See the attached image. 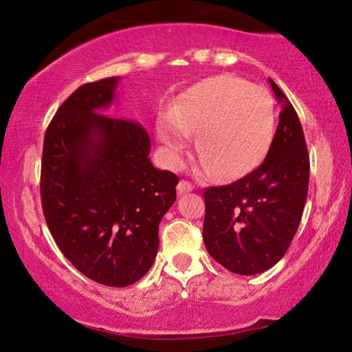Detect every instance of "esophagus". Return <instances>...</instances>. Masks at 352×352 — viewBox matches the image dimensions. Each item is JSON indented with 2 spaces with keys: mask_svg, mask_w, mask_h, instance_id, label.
I'll return each instance as SVG.
<instances>
[{
  "mask_svg": "<svg viewBox=\"0 0 352 352\" xmlns=\"http://www.w3.org/2000/svg\"><path fill=\"white\" fill-rule=\"evenodd\" d=\"M189 190H192V184L188 183L186 180H180V183L177 184V192L178 194H186Z\"/></svg>",
  "mask_w": 352,
  "mask_h": 352,
  "instance_id": "obj_1",
  "label": "esophagus"
}]
</instances>
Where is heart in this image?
Instances as JSON below:
<instances>
[{"instance_id":"1","label":"heart","mask_w":352,"mask_h":352,"mask_svg":"<svg viewBox=\"0 0 352 352\" xmlns=\"http://www.w3.org/2000/svg\"><path fill=\"white\" fill-rule=\"evenodd\" d=\"M275 104L270 93L230 74L206 77L188 88L158 118L157 133L166 162L183 163L192 133L201 155L197 172L233 178L248 174L269 152L275 135Z\"/></svg>"}]
</instances>
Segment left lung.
<instances>
[{
	"label": "left lung",
	"instance_id": "left-lung-1",
	"mask_svg": "<svg viewBox=\"0 0 352 352\" xmlns=\"http://www.w3.org/2000/svg\"><path fill=\"white\" fill-rule=\"evenodd\" d=\"M269 82L283 110L265 160L241 180L204 192L208 253L225 269L247 276L281 261L300 225L309 189L301 122L287 96Z\"/></svg>",
	"mask_w": 352,
	"mask_h": 352
}]
</instances>
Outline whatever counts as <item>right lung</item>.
<instances>
[{
	"label": "right lung",
	"instance_id": "add662e5",
	"mask_svg": "<svg viewBox=\"0 0 352 352\" xmlns=\"http://www.w3.org/2000/svg\"><path fill=\"white\" fill-rule=\"evenodd\" d=\"M121 77L77 88L47 126L41 206L57 247L87 278L126 287L151 270L178 177L155 168L138 122L104 115Z\"/></svg>",
	"mask_w": 352,
	"mask_h": 352
}]
</instances>
